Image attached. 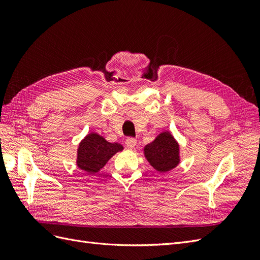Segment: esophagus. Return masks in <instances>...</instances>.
Masks as SVG:
<instances>
[{
    "mask_svg": "<svg viewBox=\"0 0 260 260\" xmlns=\"http://www.w3.org/2000/svg\"><path fill=\"white\" fill-rule=\"evenodd\" d=\"M125 145L129 148H135L137 145V140L135 138H127L125 139Z\"/></svg>",
    "mask_w": 260,
    "mask_h": 260,
    "instance_id": "esophagus-1",
    "label": "esophagus"
}]
</instances>
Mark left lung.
Returning <instances> with one entry per match:
<instances>
[{
  "mask_svg": "<svg viewBox=\"0 0 260 260\" xmlns=\"http://www.w3.org/2000/svg\"><path fill=\"white\" fill-rule=\"evenodd\" d=\"M144 155L148 162L159 172L174 169L180 161L179 144L169 132H162L152 143L144 147Z\"/></svg>",
  "mask_w": 260,
  "mask_h": 260,
  "instance_id": "obj_1",
  "label": "left lung"
}]
</instances>
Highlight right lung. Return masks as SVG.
Returning <instances> with one entry per match:
<instances>
[{
    "mask_svg": "<svg viewBox=\"0 0 260 260\" xmlns=\"http://www.w3.org/2000/svg\"><path fill=\"white\" fill-rule=\"evenodd\" d=\"M119 143H111L98 133L86 136L78 148L77 165L88 174H95L105 166L111 157L117 152L122 151Z\"/></svg>",
    "mask_w": 260,
    "mask_h": 260,
    "instance_id": "right-lung-1",
    "label": "right lung"
}]
</instances>
